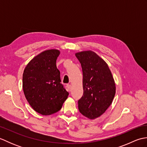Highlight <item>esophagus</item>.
<instances>
[{
	"label": "esophagus",
	"mask_w": 147,
	"mask_h": 147,
	"mask_svg": "<svg viewBox=\"0 0 147 147\" xmlns=\"http://www.w3.org/2000/svg\"><path fill=\"white\" fill-rule=\"evenodd\" d=\"M66 87H67V89L69 92H70L71 90V85H69V84H67V85H66Z\"/></svg>",
	"instance_id": "obj_1"
}]
</instances>
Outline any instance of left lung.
Listing matches in <instances>:
<instances>
[{"label":"left lung","mask_w":147,"mask_h":147,"mask_svg":"<svg viewBox=\"0 0 147 147\" xmlns=\"http://www.w3.org/2000/svg\"><path fill=\"white\" fill-rule=\"evenodd\" d=\"M83 71V95L78 103L81 114L90 119L100 116L112 104L115 85L107 64L91 51L76 53Z\"/></svg>","instance_id":"obj_1"}]
</instances>
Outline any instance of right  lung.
Masks as SVG:
<instances>
[{"instance_id": "right-lung-1", "label": "right lung", "mask_w": 147, "mask_h": 147, "mask_svg": "<svg viewBox=\"0 0 147 147\" xmlns=\"http://www.w3.org/2000/svg\"><path fill=\"white\" fill-rule=\"evenodd\" d=\"M58 50H47L36 55L27 64L23 75L25 97L34 110L42 115L58 112L69 93L61 83L56 60Z\"/></svg>"}]
</instances>
